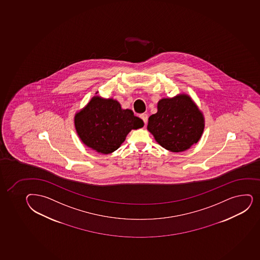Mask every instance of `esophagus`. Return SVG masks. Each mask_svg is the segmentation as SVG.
Instances as JSON below:
<instances>
[{
    "mask_svg": "<svg viewBox=\"0 0 260 260\" xmlns=\"http://www.w3.org/2000/svg\"><path fill=\"white\" fill-rule=\"evenodd\" d=\"M140 118H142L143 122H144L145 124L147 123V118H148V116L146 113H142L140 115Z\"/></svg>",
    "mask_w": 260,
    "mask_h": 260,
    "instance_id": "esophagus-1",
    "label": "esophagus"
}]
</instances>
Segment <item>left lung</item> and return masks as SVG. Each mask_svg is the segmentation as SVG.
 I'll return each instance as SVG.
<instances>
[{
  "label": "left lung",
  "instance_id": "left-lung-1",
  "mask_svg": "<svg viewBox=\"0 0 260 260\" xmlns=\"http://www.w3.org/2000/svg\"><path fill=\"white\" fill-rule=\"evenodd\" d=\"M205 127L203 114L187 94L158 102V112L148 118L147 129L156 142L174 153L187 150L201 139Z\"/></svg>",
  "mask_w": 260,
  "mask_h": 260
}]
</instances>
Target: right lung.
<instances>
[{"instance_id":"right-lung-1","label":"right lung","mask_w":260,"mask_h":260,"mask_svg":"<svg viewBox=\"0 0 260 260\" xmlns=\"http://www.w3.org/2000/svg\"><path fill=\"white\" fill-rule=\"evenodd\" d=\"M76 131L81 141L97 153L108 154L117 150L132 129L144 125L132 110L122 109L113 99L94 96L76 113Z\"/></svg>"}]
</instances>
